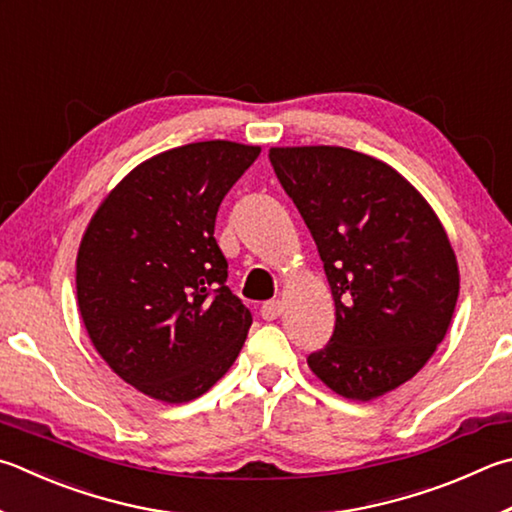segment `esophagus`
Listing matches in <instances>:
<instances>
[{
	"label": "esophagus",
	"mask_w": 512,
	"mask_h": 512,
	"mask_svg": "<svg viewBox=\"0 0 512 512\" xmlns=\"http://www.w3.org/2000/svg\"><path fill=\"white\" fill-rule=\"evenodd\" d=\"M282 309H284V304L280 300H268L262 304L259 313H262L264 320H277L282 315Z\"/></svg>",
	"instance_id": "1"
}]
</instances>
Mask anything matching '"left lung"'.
<instances>
[{"label": "left lung", "mask_w": 512, "mask_h": 512, "mask_svg": "<svg viewBox=\"0 0 512 512\" xmlns=\"http://www.w3.org/2000/svg\"><path fill=\"white\" fill-rule=\"evenodd\" d=\"M268 159L318 246L336 302L306 362L333 392L371 401L414 378L448 333L459 266L430 203L392 165L336 145Z\"/></svg>", "instance_id": "1"}]
</instances>
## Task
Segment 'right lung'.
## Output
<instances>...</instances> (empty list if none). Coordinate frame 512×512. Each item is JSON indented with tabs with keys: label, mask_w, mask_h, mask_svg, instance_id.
<instances>
[{
	"label": "right lung",
	"mask_w": 512,
	"mask_h": 512,
	"mask_svg": "<svg viewBox=\"0 0 512 512\" xmlns=\"http://www.w3.org/2000/svg\"><path fill=\"white\" fill-rule=\"evenodd\" d=\"M259 152L203 141L156 154L107 194L82 235L76 291L89 338L156 401L206 394L244 347L253 315L226 286L215 219Z\"/></svg>",
	"instance_id": "1"
}]
</instances>
